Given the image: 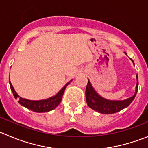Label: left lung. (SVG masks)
I'll return each instance as SVG.
<instances>
[{
    "instance_id": "1",
    "label": "left lung",
    "mask_w": 148,
    "mask_h": 148,
    "mask_svg": "<svg viewBox=\"0 0 148 148\" xmlns=\"http://www.w3.org/2000/svg\"><path fill=\"white\" fill-rule=\"evenodd\" d=\"M124 53L127 55L126 53ZM132 61L134 65L133 60H132ZM136 79H137V84H136L134 94L132 97L123 100H112L104 98L95 91L94 87L92 85L91 82L88 79V83L87 84L85 91L87 104L88 105L90 108L95 110V111H97L100 114H112L114 113L119 112L125 108L128 107L135 97L137 90H138V77H137V74L136 75Z\"/></svg>"
}]
</instances>
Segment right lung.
Segmentation results:
<instances>
[{
  "mask_svg": "<svg viewBox=\"0 0 148 148\" xmlns=\"http://www.w3.org/2000/svg\"><path fill=\"white\" fill-rule=\"evenodd\" d=\"M71 81H72V79L70 80L68 83H66L64 85V87L54 96H52V97H49V98L43 99V100H31L19 97V95L16 92L14 87H13L11 82H10V79L9 84L14 97L16 99L18 98V103L20 105H21L24 107L27 108L29 109V110H32L34 112L44 113L48 112V111H51V110H53V109H55L60 104L61 100H62L63 95H64V91H65L66 87H67L68 84H70V82H71Z\"/></svg>",
  "mask_w": 148,
  "mask_h": 148,
  "instance_id": "add662e5",
  "label": "right lung"
}]
</instances>
